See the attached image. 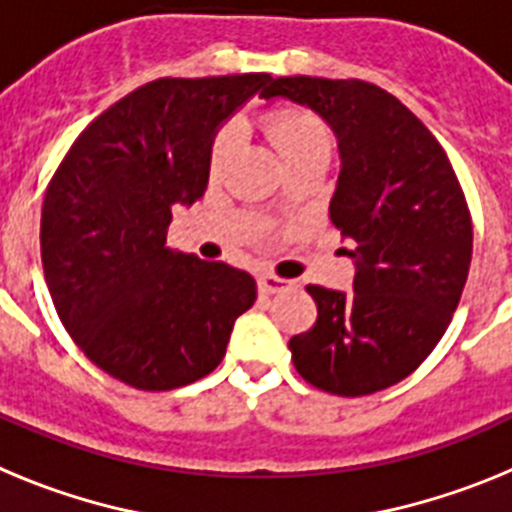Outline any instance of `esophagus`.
Segmentation results:
<instances>
[{
	"mask_svg": "<svg viewBox=\"0 0 512 512\" xmlns=\"http://www.w3.org/2000/svg\"><path fill=\"white\" fill-rule=\"evenodd\" d=\"M292 287L289 279L274 277V274H261L259 277V292L261 295H277V292H284V289Z\"/></svg>",
	"mask_w": 512,
	"mask_h": 512,
	"instance_id": "34e87169",
	"label": "esophagus"
}]
</instances>
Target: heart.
<instances>
[{
    "label": "heart",
    "mask_w": 512,
    "mask_h": 512,
    "mask_svg": "<svg viewBox=\"0 0 512 512\" xmlns=\"http://www.w3.org/2000/svg\"><path fill=\"white\" fill-rule=\"evenodd\" d=\"M261 133L271 143V148L282 158L284 169L292 164H300L312 156H328L330 140L325 133L323 122L305 110L284 107V110H271L261 115L259 120ZM235 148L233 130H220L210 146V171L220 174L230 161Z\"/></svg>",
    "instance_id": "obj_1"
}]
</instances>
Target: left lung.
Returning <instances> with one entry per match:
<instances>
[{
    "label": "left lung",
    "instance_id": "obj_1",
    "mask_svg": "<svg viewBox=\"0 0 512 512\" xmlns=\"http://www.w3.org/2000/svg\"><path fill=\"white\" fill-rule=\"evenodd\" d=\"M264 99L318 112L341 174L330 220L354 259V292L307 284L318 320L292 336L295 369L318 390L361 397L413 374L446 333L472 264V217L449 156L390 92L359 79H271Z\"/></svg>",
    "mask_w": 512,
    "mask_h": 512
}]
</instances>
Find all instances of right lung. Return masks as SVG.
I'll list each match as a JSON object with an SVG mask.
<instances>
[{"instance_id":"1","label":"right lung","mask_w":512,"mask_h":512,"mask_svg":"<svg viewBox=\"0 0 512 512\" xmlns=\"http://www.w3.org/2000/svg\"><path fill=\"white\" fill-rule=\"evenodd\" d=\"M269 74L158 79L89 125L53 174L40 256L58 318L110 377L164 392L207 377L238 315L248 271L166 246L171 210L205 194L210 146Z\"/></svg>"}]
</instances>
